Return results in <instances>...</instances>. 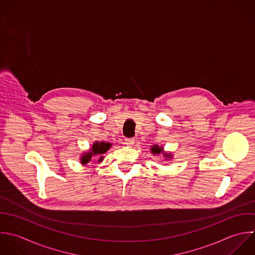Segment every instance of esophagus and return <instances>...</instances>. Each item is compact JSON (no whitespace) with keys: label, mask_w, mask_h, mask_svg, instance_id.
<instances>
[{"label":"esophagus","mask_w":255,"mask_h":255,"mask_svg":"<svg viewBox=\"0 0 255 255\" xmlns=\"http://www.w3.org/2000/svg\"><path fill=\"white\" fill-rule=\"evenodd\" d=\"M125 144H126V145H129V146L133 145V144H134V139H133V138H127V139H125Z\"/></svg>","instance_id":"34e87169"}]
</instances>
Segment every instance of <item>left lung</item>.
Listing matches in <instances>:
<instances>
[{
    "instance_id": "1",
    "label": "left lung",
    "mask_w": 255,
    "mask_h": 255,
    "mask_svg": "<svg viewBox=\"0 0 255 255\" xmlns=\"http://www.w3.org/2000/svg\"><path fill=\"white\" fill-rule=\"evenodd\" d=\"M161 152H163V148H160L159 146H154V147H152V153L153 154H160ZM165 156H167V157H171L170 155H165Z\"/></svg>"
}]
</instances>
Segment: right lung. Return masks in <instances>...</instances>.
I'll return each mask as SVG.
<instances>
[{"instance_id":"add662e5","label":"right lung","mask_w":255,"mask_h":255,"mask_svg":"<svg viewBox=\"0 0 255 255\" xmlns=\"http://www.w3.org/2000/svg\"><path fill=\"white\" fill-rule=\"evenodd\" d=\"M110 146H111L110 143L95 142V143L92 145V148H91L90 152L87 153V154H84V155L82 156V159H81L82 164H87V163L91 160L92 156H99V155L104 154V153L110 148ZM101 159H102V157L100 158V160H101ZM100 160H99V161H100Z\"/></svg>"}]
</instances>
